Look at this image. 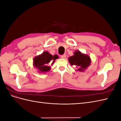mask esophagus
Wrapping results in <instances>:
<instances>
[{"label":"esophagus","instance_id":"obj_1","mask_svg":"<svg viewBox=\"0 0 121 121\" xmlns=\"http://www.w3.org/2000/svg\"><path fill=\"white\" fill-rule=\"evenodd\" d=\"M60 57L62 58H65V57H66V54H64L63 55H61L60 56Z\"/></svg>","mask_w":121,"mask_h":121}]
</instances>
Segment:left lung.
<instances>
[{"label": "left lung", "mask_w": 121, "mask_h": 121, "mask_svg": "<svg viewBox=\"0 0 121 121\" xmlns=\"http://www.w3.org/2000/svg\"><path fill=\"white\" fill-rule=\"evenodd\" d=\"M69 61L72 65L78 68L77 71H84L90 64V58L88 56L82 54L79 51H76L74 55L69 58Z\"/></svg>", "instance_id": "left-lung-1"}]
</instances>
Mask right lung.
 <instances>
[{"mask_svg":"<svg viewBox=\"0 0 121 121\" xmlns=\"http://www.w3.org/2000/svg\"><path fill=\"white\" fill-rule=\"evenodd\" d=\"M58 58L57 55L50 54L48 52H45L42 53L41 55L36 56L34 58V65L36 68H37L40 72H48L50 69V64L53 61V63L51 65H52L54 62V60Z\"/></svg>","mask_w":121,"mask_h":121,"instance_id":"1","label":"right lung"}]
</instances>
